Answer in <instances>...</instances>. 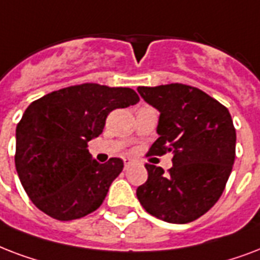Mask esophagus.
I'll list each match as a JSON object with an SVG mask.
<instances>
[{"mask_svg": "<svg viewBox=\"0 0 260 260\" xmlns=\"http://www.w3.org/2000/svg\"><path fill=\"white\" fill-rule=\"evenodd\" d=\"M123 162H124V170H127L128 167H130L133 164V161H132V160H130V158H124Z\"/></svg>", "mask_w": 260, "mask_h": 260, "instance_id": "1", "label": "esophagus"}]
</instances>
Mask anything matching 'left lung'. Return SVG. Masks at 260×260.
<instances>
[{
  "label": "left lung",
  "instance_id": "8db88e82",
  "mask_svg": "<svg viewBox=\"0 0 260 260\" xmlns=\"http://www.w3.org/2000/svg\"><path fill=\"white\" fill-rule=\"evenodd\" d=\"M160 111L157 140L148 154L172 153V168L146 164L148 180L137 188L145 210L171 224L203 216L220 199L236 156V130L228 108L184 84L138 86Z\"/></svg>",
  "mask_w": 260,
  "mask_h": 260
}]
</instances>
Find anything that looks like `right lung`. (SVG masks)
I'll return each instance as SVG.
<instances>
[{
  "mask_svg": "<svg viewBox=\"0 0 260 260\" xmlns=\"http://www.w3.org/2000/svg\"><path fill=\"white\" fill-rule=\"evenodd\" d=\"M138 102L130 88L86 82L54 90L28 106L16 127L15 164L39 210L70 221L102 205L123 161L112 157L100 164L88 142L102 134L110 112Z\"/></svg>",
  "mask_w": 260,
  "mask_h": 260,
  "instance_id": "obj_1",
  "label": "right lung"
}]
</instances>
